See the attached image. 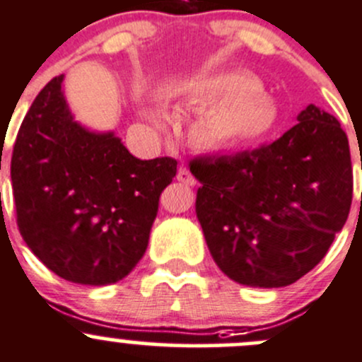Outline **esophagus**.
Segmentation results:
<instances>
[{"label":"esophagus","instance_id":"1","mask_svg":"<svg viewBox=\"0 0 362 362\" xmlns=\"http://www.w3.org/2000/svg\"><path fill=\"white\" fill-rule=\"evenodd\" d=\"M177 181H181L182 185H188V186H193L195 185V177H193V174L189 173V169H186V167H180L177 169Z\"/></svg>","mask_w":362,"mask_h":362}]
</instances>
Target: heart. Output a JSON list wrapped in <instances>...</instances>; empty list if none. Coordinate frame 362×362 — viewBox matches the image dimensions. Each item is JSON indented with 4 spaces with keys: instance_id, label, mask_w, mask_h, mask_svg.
I'll use <instances>...</instances> for the list:
<instances>
[{
    "instance_id": "obj_1",
    "label": "heart",
    "mask_w": 362,
    "mask_h": 362,
    "mask_svg": "<svg viewBox=\"0 0 362 362\" xmlns=\"http://www.w3.org/2000/svg\"><path fill=\"white\" fill-rule=\"evenodd\" d=\"M256 83L240 73L207 76L192 85L189 103L214 104L197 124V136L211 146H238L263 137L275 124V107L252 98Z\"/></svg>"
}]
</instances>
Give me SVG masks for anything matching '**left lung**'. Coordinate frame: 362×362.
<instances>
[{
	"instance_id": "obj_1",
	"label": "left lung",
	"mask_w": 362,
	"mask_h": 362,
	"mask_svg": "<svg viewBox=\"0 0 362 362\" xmlns=\"http://www.w3.org/2000/svg\"><path fill=\"white\" fill-rule=\"evenodd\" d=\"M197 218L216 264L252 288L296 282L326 256L352 204L340 122L310 104L272 144L189 162Z\"/></svg>"
}]
</instances>
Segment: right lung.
Here are the masks:
<instances>
[{"label":"right lung","mask_w":362,"mask_h":362,"mask_svg":"<svg viewBox=\"0 0 362 362\" xmlns=\"http://www.w3.org/2000/svg\"><path fill=\"white\" fill-rule=\"evenodd\" d=\"M62 80L55 76L36 95L15 139L10 174L17 226L59 277L113 284L143 258L177 162L139 160L113 132L76 124Z\"/></svg>","instance_id":"right-lung-1"}]
</instances>
